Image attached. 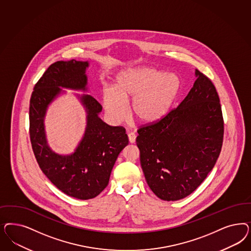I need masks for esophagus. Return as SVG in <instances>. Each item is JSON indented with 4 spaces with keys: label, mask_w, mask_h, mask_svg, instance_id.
<instances>
[{
    "label": "esophagus",
    "mask_w": 251,
    "mask_h": 251,
    "mask_svg": "<svg viewBox=\"0 0 251 251\" xmlns=\"http://www.w3.org/2000/svg\"><path fill=\"white\" fill-rule=\"evenodd\" d=\"M127 136H128V139H129L130 143H135V142H136L137 136H136V134H135V133H133V132H128V133H127Z\"/></svg>",
    "instance_id": "34e87169"
}]
</instances>
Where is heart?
<instances>
[{"mask_svg":"<svg viewBox=\"0 0 251 251\" xmlns=\"http://www.w3.org/2000/svg\"><path fill=\"white\" fill-rule=\"evenodd\" d=\"M181 82L176 74L141 66L116 75L113 89L103 90L105 112L114 122L126 115V101L132 100L131 113L142 124H153L165 117L177 96Z\"/></svg>","mask_w":251,"mask_h":251,"instance_id":"b5f03b06","label":"heart"}]
</instances>
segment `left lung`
<instances>
[{"instance_id":"left-lung-1","label":"left lung","mask_w":251,"mask_h":251,"mask_svg":"<svg viewBox=\"0 0 251 251\" xmlns=\"http://www.w3.org/2000/svg\"><path fill=\"white\" fill-rule=\"evenodd\" d=\"M186 97L162 120L138 130L137 145L146 181L159 199L175 201L200 186L223 146L224 118L212 82L196 69Z\"/></svg>"}]
</instances>
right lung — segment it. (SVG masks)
Listing matches in <instances>:
<instances>
[{
	"label": "right lung",
	"instance_id": "right-lung-1",
	"mask_svg": "<svg viewBox=\"0 0 251 251\" xmlns=\"http://www.w3.org/2000/svg\"><path fill=\"white\" fill-rule=\"evenodd\" d=\"M89 62L58 61L34 87L29 103V135L33 152L43 174L65 194L78 200L97 197L108 186L113 165L128 138L123 126H111L99 117L102 107L89 94L79 96L87 113L83 138L73 153L60 155L49 147L44 118L61 88L87 91Z\"/></svg>",
	"mask_w": 251,
	"mask_h": 251
}]
</instances>
